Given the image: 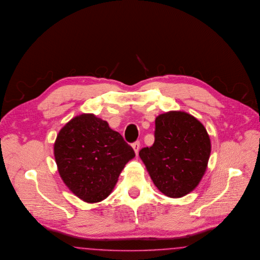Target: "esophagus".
I'll use <instances>...</instances> for the list:
<instances>
[{"label": "esophagus", "mask_w": 260, "mask_h": 260, "mask_svg": "<svg viewBox=\"0 0 260 260\" xmlns=\"http://www.w3.org/2000/svg\"><path fill=\"white\" fill-rule=\"evenodd\" d=\"M133 148L135 150V154L137 155L138 152H139V149H140V142L139 141H136L134 144H133Z\"/></svg>", "instance_id": "34e87169"}]
</instances>
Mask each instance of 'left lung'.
<instances>
[{
    "label": "left lung",
    "instance_id": "1",
    "mask_svg": "<svg viewBox=\"0 0 260 260\" xmlns=\"http://www.w3.org/2000/svg\"><path fill=\"white\" fill-rule=\"evenodd\" d=\"M211 141L197 118L169 111L156 118L155 142L139 156L159 191L169 198L185 197L198 187L207 168Z\"/></svg>",
    "mask_w": 260,
    "mask_h": 260
}]
</instances>
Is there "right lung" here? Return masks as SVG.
Masks as SVG:
<instances>
[{
    "label": "right lung",
    "mask_w": 260,
    "mask_h": 260,
    "mask_svg": "<svg viewBox=\"0 0 260 260\" xmlns=\"http://www.w3.org/2000/svg\"><path fill=\"white\" fill-rule=\"evenodd\" d=\"M54 156L66 186L85 202L95 203L111 193L122 170L135 154L106 121L84 113L59 132Z\"/></svg>",
    "instance_id": "add662e5"
}]
</instances>
